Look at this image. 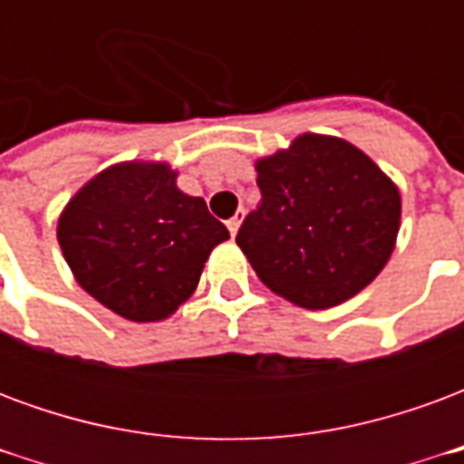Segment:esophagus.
<instances>
[{
    "mask_svg": "<svg viewBox=\"0 0 464 464\" xmlns=\"http://www.w3.org/2000/svg\"><path fill=\"white\" fill-rule=\"evenodd\" d=\"M241 221H243V211H236V216H233L231 221H228V231H231V236H236V233H238V228H241Z\"/></svg>",
    "mask_w": 464,
    "mask_h": 464,
    "instance_id": "1",
    "label": "esophagus"
}]
</instances>
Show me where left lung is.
Instances as JSON below:
<instances>
[{
  "label": "left lung",
  "mask_w": 464,
  "mask_h": 464,
  "mask_svg": "<svg viewBox=\"0 0 464 464\" xmlns=\"http://www.w3.org/2000/svg\"><path fill=\"white\" fill-rule=\"evenodd\" d=\"M261 206L236 243L276 295L325 311L375 281L395 251L400 191L338 136L301 133L256 161Z\"/></svg>",
  "instance_id": "8db88e82"
}]
</instances>
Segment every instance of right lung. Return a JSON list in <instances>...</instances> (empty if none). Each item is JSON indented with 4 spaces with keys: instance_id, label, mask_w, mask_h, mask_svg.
Returning <instances> with one entry per match:
<instances>
[{
    "instance_id": "obj_1",
    "label": "right lung",
    "mask_w": 464,
    "mask_h": 464,
    "mask_svg": "<svg viewBox=\"0 0 464 464\" xmlns=\"http://www.w3.org/2000/svg\"><path fill=\"white\" fill-rule=\"evenodd\" d=\"M166 161H121L69 198L56 221L76 283L133 323L171 318L196 291L228 228L176 186Z\"/></svg>"
}]
</instances>
